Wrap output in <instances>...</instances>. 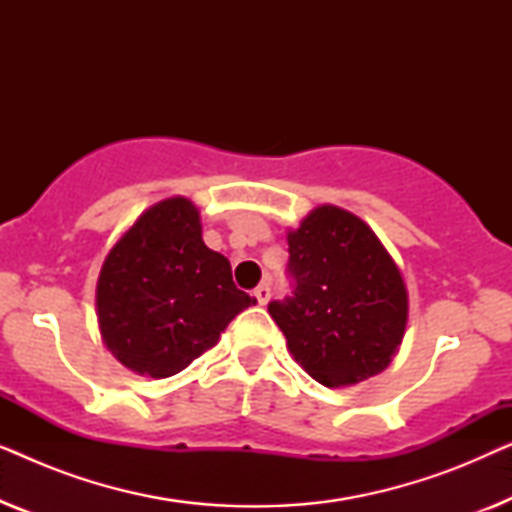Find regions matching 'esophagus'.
Segmentation results:
<instances>
[{
  "label": "esophagus",
  "mask_w": 512,
  "mask_h": 512,
  "mask_svg": "<svg viewBox=\"0 0 512 512\" xmlns=\"http://www.w3.org/2000/svg\"><path fill=\"white\" fill-rule=\"evenodd\" d=\"M254 296H256L258 303L265 305V303H268V300H270V286H268V284H261V286H258V289L254 291Z\"/></svg>",
  "instance_id": "1"
}]
</instances>
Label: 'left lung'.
<instances>
[{
    "label": "left lung",
    "mask_w": 512,
    "mask_h": 512,
    "mask_svg": "<svg viewBox=\"0 0 512 512\" xmlns=\"http://www.w3.org/2000/svg\"><path fill=\"white\" fill-rule=\"evenodd\" d=\"M293 298L268 305L286 347L324 387L380 375L408 326V289L387 247L359 216L319 205L286 233Z\"/></svg>",
    "instance_id": "left-lung-1"
}]
</instances>
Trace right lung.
I'll list each match as a JSON object with an SVG mask.
<instances>
[{"mask_svg":"<svg viewBox=\"0 0 512 512\" xmlns=\"http://www.w3.org/2000/svg\"><path fill=\"white\" fill-rule=\"evenodd\" d=\"M256 298L202 240L200 209L174 195L151 205L104 258L95 289L104 347L156 380L191 366Z\"/></svg>","mask_w":512,"mask_h":512,"instance_id":"1","label":"right lung"}]
</instances>
